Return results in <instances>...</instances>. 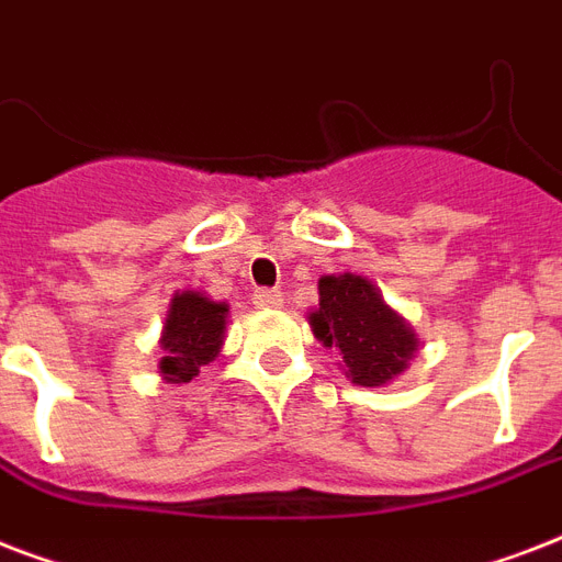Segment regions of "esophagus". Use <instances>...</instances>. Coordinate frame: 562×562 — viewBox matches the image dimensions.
Here are the masks:
<instances>
[{"label":"esophagus","instance_id":"obj_1","mask_svg":"<svg viewBox=\"0 0 562 562\" xmlns=\"http://www.w3.org/2000/svg\"><path fill=\"white\" fill-rule=\"evenodd\" d=\"M254 306L256 308H280L282 306V294L271 289H259L254 294Z\"/></svg>","mask_w":562,"mask_h":562}]
</instances>
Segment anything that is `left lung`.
Returning <instances> with one entry per match:
<instances>
[{"mask_svg":"<svg viewBox=\"0 0 562 562\" xmlns=\"http://www.w3.org/2000/svg\"><path fill=\"white\" fill-rule=\"evenodd\" d=\"M317 289L321 306L312 315V329L326 347L338 350L352 382L379 387L408 368L417 338L368 280L341 273L324 277Z\"/></svg>","mask_w":562,"mask_h":562,"instance_id":"obj_1","label":"left lung"}]
</instances>
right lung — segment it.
I'll use <instances>...</instances> for the list:
<instances>
[{
	"label": "right lung",
	"mask_w": 562,
	"mask_h": 562,
	"mask_svg": "<svg viewBox=\"0 0 562 562\" xmlns=\"http://www.w3.org/2000/svg\"><path fill=\"white\" fill-rule=\"evenodd\" d=\"M227 306L203 297L198 291H183L171 300L169 321L162 329L160 370L169 382H192L203 364L221 352Z\"/></svg>",
	"instance_id": "right-lung-1"
}]
</instances>
